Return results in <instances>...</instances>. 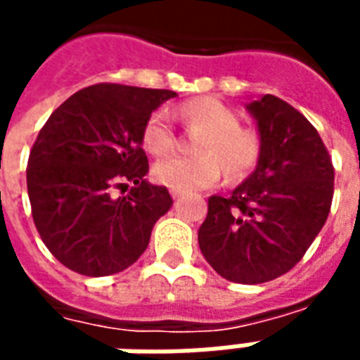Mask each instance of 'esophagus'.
<instances>
[{
	"label": "esophagus",
	"mask_w": 360,
	"mask_h": 360,
	"mask_svg": "<svg viewBox=\"0 0 360 360\" xmlns=\"http://www.w3.org/2000/svg\"><path fill=\"white\" fill-rule=\"evenodd\" d=\"M169 194H172L173 200H177V198H181V196H183V193H181V191H175V188H169Z\"/></svg>",
	"instance_id": "34e87169"
}]
</instances>
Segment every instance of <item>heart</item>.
<instances>
[{
    "label": "heart",
    "mask_w": 360,
    "mask_h": 360,
    "mask_svg": "<svg viewBox=\"0 0 360 360\" xmlns=\"http://www.w3.org/2000/svg\"><path fill=\"white\" fill-rule=\"evenodd\" d=\"M183 126L196 131L194 156H175L158 162L153 169L160 185L191 193L225 179L236 183L252 173L263 153L262 133L238 124V114L215 97H194L173 108ZM141 145L153 156H166L175 146V131L164 112H153L141 129Z\"/></svg>",
    "instance_id": "1"
}]
</instances>
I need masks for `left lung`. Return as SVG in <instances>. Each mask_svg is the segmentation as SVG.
<instances>
[{
  "mask_svg": "<svg viewBox=\"0 0 360 360\" xmlns=\"http://www.w3.org/2000/svg\"><path fill=\"white\" fill-rule=\"evenodd\" d=\"M248 110L262 133V158L231 196L207 198L198 244L223 278L262 284L295 267L324 227L334 166L313 124L286 101L263 95Z\"/></svg>",
  "mask_w": 360,
  "mask_h": 360,
  "instance_id": "8db88e82",
  "label": "left lung"
}]
</instances>
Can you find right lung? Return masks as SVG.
Returning a JSON list of instances; mask_svg holds the SVG:
<instances>
[{
  "instance_id": "1",
  "label": "right lung",
  "mask_w": 360,
  "mask_h": 360,
  "mask_svg": "<svg viewBox=\"0 0 360 360\" xmlns=\"http://www.w3.org/2000/svg\"><path fill=\"white\" fill-rule=\"evenodd\" d=\"M172 97L169 89L95 84L39 129L26 167L32 217L47 250L74 273L106 276L133 265L172 207L167 188L145 181L141 146L145 120Z\"/></svg>"
}]
</instances>
